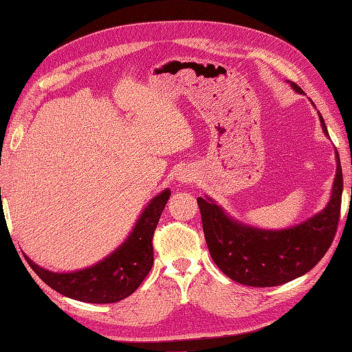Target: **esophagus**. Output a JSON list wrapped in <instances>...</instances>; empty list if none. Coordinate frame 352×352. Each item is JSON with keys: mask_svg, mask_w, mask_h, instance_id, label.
Instances as JSON below:
<instances>
[{"mask_svg": "<svg viewBox=\"0 0 352 352\" xmlns=\"http://www.w3.org/2000/svg\"><path fill=\"white\" fill-rule=\"evenodd\" d=\"M193 178H195V177H193L190 172H182V174L177 177V180L180 183H188V182H192Z\"/></svg>", "mask_w": 352, "mask_h": 352, "instance_id": "34e87169", "label": "esophagus"}]
</instances>
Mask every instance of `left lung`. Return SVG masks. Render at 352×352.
I'll list each match as a JSON object with an SVG mask.
<instances>
[{
	"label": "left lung",
	"instance_id": "8db88e82",
	"mask_svg": "<svg viewBox=\"0 0 352 352\" xmlns=\"http://www.w3.org/2000/svg\"><path fill=\"white\" fill-rule=\"evenodd\" d=\"M289 83L295 92L304 94L296 83ZM318 115L324 134L330 138L324 118L319 111ZM342 190V166L336 151L331 197L324 210L290 228L263 230L248 226L230 216L210 197H198L206 242L213 261L231 280L252 287L280 286L307 274L325 256L336 236Z\"/></svg>",
	"mask_w": 352,
	"mask_h": 352
}]
</instances>
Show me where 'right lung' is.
Returning a JSON list of instances; mask_svg holds the SVG:
<instances>
[{
  "label": "right lung",
  "mask_w": 352,
  "mask_h": 352,
  "mask_svg": "<svg viewBox=\"0 0 352 352\" xmlns=\"http://www.w3.org/2000/svg\"><path fill=\"white\" fill-rule=\"evenodd\" d=\"M170 190L155 195L140 213L129 237L98 263L72 272L48 271L24 254L39 278L72 300L92 304H110L124 300L136 290L154 263L153 236Z\"/></svg>",
  "instance_id": "1"
}]
</instances>
